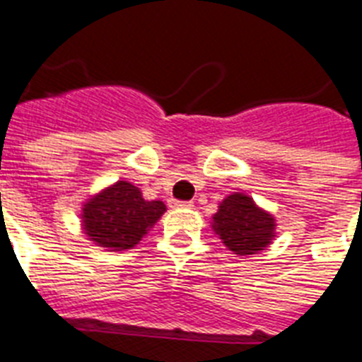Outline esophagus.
<instances>
[{
    "instance_id": "esophagus-1",
    "label": "esophagus",
    "mask_w": 362,
    "mask_h": 362,
    "mask_svg": "<svg viewBox=\"0 0 362 362\" xmlns=\"http://www.w3.org/2000/svg\"><path fill=\"white\" fill-rule=\"evenodd\" d=\"M169 204H171V208H191L193 206V202L191 201H171Z\"/></svg>"
}]
</instances>
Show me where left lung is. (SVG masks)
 <instances>
[{
	"label": "left lung",
	"instance_id": "8db88e82",
	"mask_svg": "<svg viewBox=\"0 0 362 362\" xmlns=\"http://www.w3.org/2000/svg\"><path fill=\"white\" fill-rule=\"evenodd\" d=\"M211 228L234 255H257L275 238V219L249 195L232 193L214 214Z\"/></svg>",
	"mask_w": 362,
	"mask_h": 362
}]
</instances>
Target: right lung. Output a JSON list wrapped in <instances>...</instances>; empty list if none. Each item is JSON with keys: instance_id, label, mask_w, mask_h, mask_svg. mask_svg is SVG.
I'll use <instances>...</instances> for the list:
<instances>
[{"instance_id": "1", "label": "right lung", "mask_w": 362, "mask_h": 362, "mask_svg": "<svg viewBox=\"0 0 362 362\" xmlns=\"http://www.w3.org/2000/svg\"><path fill=\"white\" fill-rule=\"evenodd\" d=\"M165 210L161 201H145L139 187L119 180L85 202L81 223L98 247L124 251L135 247Z\"/></svg>"}]
</instances>
